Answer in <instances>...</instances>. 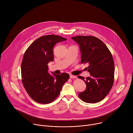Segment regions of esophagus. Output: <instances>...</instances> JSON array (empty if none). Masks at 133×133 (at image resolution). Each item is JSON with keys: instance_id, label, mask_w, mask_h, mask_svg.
Here are the masks:
<instances>
[{"instance_id": "obj_1", "label": "esophagus", "mask_w": 133, "mask_h": 133, "mask_svg": "<svg viewBox=\"0 0 133 133\" xmlns=\"http://www.w3.org/2000/svg\"><path fill=\"white\" fill-rule=\"evenodd\" d=\"M70 78H76V76H74V75H70Z\"/></svg>"}]
</instances>
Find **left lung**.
Returning <instances> with one entry per match:
<instances>
[{
  "label": "left lung",
  "instance_id": "8db88e82",
  "mask_svg": "<svg viewBox=\"0 0 133 133\" xmlns=\"http://www.w3.org/2000/svg\"><path fill=\"white\" fill-rule=\"evenodd\" d=\"M71 38L79 45L81 63L89 64L90 76H78L86 84L79 97L84 102L95 103L102 101L110 91L114 81L115 66L112 55L106 45L98 38L77 36Z\"/></svg>",
  "mask_w": 133,
  "mask_h": 133
}]
</instances>
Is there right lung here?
I'll use <instances>...</instances> for the list:
<instances>
[{
  "instance_id": "add662e5",
  "label": "right lung",
  "mask_w": 133,
  "mask_h": 133,
  "mask_svg": "<svg viewBox=\"0 0 133 133\" xmlns=\"http://www.w3.org/2000/svg\"><path fill=\"white\" fill-rule=\"evenodd\" d=\"M66 39L49 35L35 41L26 50L21 65L22 83L29 96L35 102L46 104L58 96L62 87L69 78L64 72L51 76L48 72V64L54 60L53 47Z\"/></svg>"
}]
</instances>
